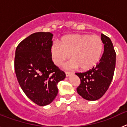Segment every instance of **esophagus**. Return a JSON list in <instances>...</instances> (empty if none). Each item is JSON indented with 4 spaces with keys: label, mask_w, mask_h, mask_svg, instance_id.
<instances>
[{
    "label": "esophagus",
    "mask_w": 127,
    "mask_h": 127,
    "mask_svg": "<svg viewBox=\"0 0 127 127\" xmlns=\"http://www.w3.org/2000/svg\"><path fill=\"white\" fill-rule=\"evenodd\" d=\"M72 74V72H65L66 76H69L70 75H71Z\"/></svg>",
    "instance_id": "1"
}]
</instances>
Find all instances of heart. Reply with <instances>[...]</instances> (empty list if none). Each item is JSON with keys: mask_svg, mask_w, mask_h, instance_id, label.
Here are the masks:
<instances>
[{"mask_svg": "<svg viewBox=\"0 0 127 127\" xmlns=\"http://www.w3.org/2000/svg\"><path fill=\"white\" fill-rule=\"evenodd\" d=\"M102 50V41L97 35L72 34L62 38L60 44H53L51 55L54 63L57 65L62 66L71 55L73 61L68 67H79L81 70H88L97 65L101 57Z\"/></svg>", "mask_w": 127, "mask_h": 127, "instance_id": "heart-1", "label": "heart"}]
</instances>
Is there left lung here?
<instances>
[{"instance_id": "8db88e82", "label": "left lung", "mask_w": 127, "mask_h": 127, "mask_svg": "<svg viewBox=\"0 0 127 127\" xmlns=\"http://www.w3.org/2000/svg\"><path fill=\"white\" fill-rule=\"evenodd\" d=\"M104 53L95 67L84 72H76L81 83L77 88L79 95L88 100L101 98L108 90L114 76L116 65V52L111 39L101 33Z\"/></svg>"}]
</instances>
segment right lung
<instances>
[{"label": "right lung", "mask_w": 127, "mask_h": 127, "mask_svg": "<svg viewBox=\"0 0 127 127\" xmlns=\"http://www.w3.org/2000/svg\"><path fill=\"white\" fill-rule=\"evenodd\" d=\"M53 34L35 32L18 45L14 57V70L23 92L40 106L50 104L58 94V82L65 74L52 61Z\"/></svg>", "instance_id": "right-lung-1"}]
</instances>
